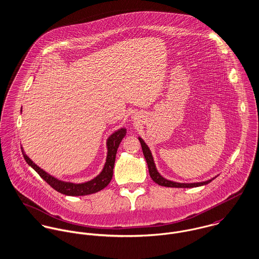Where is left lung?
Returning <instances> with one entry per match:
<instances>
[{
	"label": "left lung",
	"instance_id": "8db88e82",
	"mask_svg": "<svg viewBox=\"0 0 259 259\" xmlns=\"http://www.w3.org/2000/svg\"><path fill=\"white\" fill-rule=\"evenodd\" d=\"M139 141L142 145V148H143V152L145 155V158L147 160L148 163V171H149V176L151 178V180L157 184V185H161V186H166V187H183V188H190V187H197V186H201V185H207L210 182H212L217 177L205 181V182H200V183H190V184H185V183H177V182H172L169 180H166L165 178H163L157 170L154 160H153V156L152 153L150 151V149L148 147V145L145 143V141L139 137Z\"/></svg>",
	"mask_w": 259,
	"mask_h": 259
}]
</instances>
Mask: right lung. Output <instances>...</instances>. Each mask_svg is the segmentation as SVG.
I'll use <instances>...</instances> for the list:
<instances>
[{
    "instance_id": "1",
    "label": "right lung",
    "mask_w": 259,
    "mask_h": 259,
    "mask_svg": "<svg viewBox=\"0 0 259 259\" xmlns=\"http://www.w3.org/2000/svg\"><path fill=\"white\" fill-rule=\"evenodd\" d=\"M126 135V130L124 127H120L114 133H112L111 136L107 139V158L105 165L102 169V171L91 181L76 184L73 182H65L58 178H55L54 176L48 174L46 170L37 166V164L26 154L23 147H21L22 153L24 155V158L26 162L33 167L38 176L49 185H51L54 189L59 191L60 193H63L65 195L70 196H80V195H88L92 193H96L102 189H104L107 185L111 183L113 174V165L115 160V154L117 151L118 146L122 139Z\"/></svg>"
}]
</instances>
